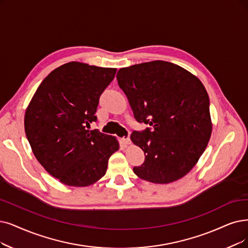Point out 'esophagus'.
I'll return each instance as SVG.
<instances>
[{"label": "esophagus", "mask_w": 248, "mask_h": 248, "mask_svg": "<svg viewBox=\"0 0 248 248\" xmlns=\"http://www.w3.org/2000/svg\"><path fill=\"white\" fill-rule=\"evenodd\" d=\"M121 141H122V143H123V144H125V145H128V144H130V143H131V140H130V138H129V137L122 138Z\"/></svg>", "instance_id": "esophagus-1"}]
</instances>
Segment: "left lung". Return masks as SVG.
Masks as SVG:
<instances>
[{"label": "left lung", "instance_id": "1", "mask_svg": "<svg viewBox=\"0 0 248 248\" xmlns=\"http://www.w3.org/2000/svg\"><path fill=\"white\" fill-rule=\"evenodd\" d=\"M117 80L137 122L152 127L131 134L145 155L133 172L156 184L179 180L199 162L211 138L210 98L203 84L184 68L165 61L121 68Z\"/></svg>", "mask_w": 248, "mask_h": 248}]
</instances>
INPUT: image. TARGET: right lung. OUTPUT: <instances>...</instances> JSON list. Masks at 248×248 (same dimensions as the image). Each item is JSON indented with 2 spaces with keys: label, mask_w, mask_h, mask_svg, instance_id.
<instances>
[{
  "label": "right lung",
  "mask_w": 248,
  "mask_h": 248,
  "mask_svg": "<svg viewBox=\"0 0 248 248\" xmlns=\"http://www.w3.org/2000/svg\"><path fill=\"white\" fill-rule=\"evenodd\" d=\"M116 68L69 62L37 87L24 116L33 155L45 170L68 186L85 187L101 179L119 150L115 136L90 130L96 108Z\"/></svg>",
  "instance_id": "obj_1"
}]
</instances>
